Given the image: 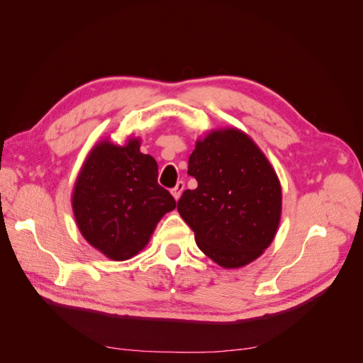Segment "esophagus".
I'll use <instances>...</instances> for the list:
<instances>
[{
    "label": "esophagus",
    "instance_id": "esophagus-1",
    "mask_svg": "<svg viewBox=\"0 0 363 363\" xmlns=\"http://www.w3.org/2000/svg\"><path fill=\"white\" fill-rule=\"evenodd\" d=\"M183 191H184V183L180 180V182H177V184H175V188L171 191V194L175 200H179Z\"/></svg>",
    "mask_w": 363,
    "mask_h": 363
}]
</instances>
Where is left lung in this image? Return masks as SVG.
<instances>
[{"label": "left lung", "instance_id": "left-lung-1", "mask_svg": "<svg viewBox=\"0 0 363 363\" xmlns=\"http://www.w3.org/2000/svg\"><path fill=\"white\" fill-rule=\"evenodd\" d=\"M177 211L199 248L223 268L256 260L272 242L281 216V186L271 163L238 128L213 130L196 140Z\"/></svg>", "mask_w": 363, "mask_h": 363}]
</instances>
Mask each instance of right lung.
<instances>
[{"mask_svg":"<svg viewBox=\"0 0 363 363\" xmlns=\"http://www.w3.org/2000/svg\"><path fill=\"white\" fill-rule=\"evenodd\" d=\"M139 139L125 145L96 144L75 180L72 211L83 238L112 260L144 250L174 196L157 183L155 157L142 155Z\"/></svg>","mask_w":363,"mask_h":363,"instance_id":"add662e5","label":"right lung"}]
</instances>
